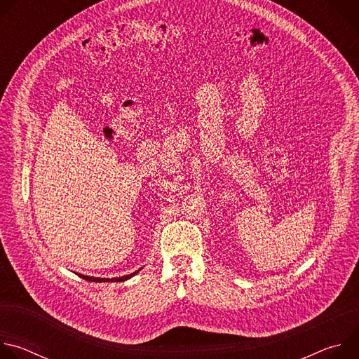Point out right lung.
Listing matches in <instances>:
<instances>
[{
    "label": "right lung",
    "instance_id": "obj_1",
    "mask_svg": "<svg viewBox=\"0 0 359 359\" xmlns=\"http://www.w3.org/2000/svg\"><path fill=\"white\" fill-rule=\"evenodd\" d=\"M139 273V270L137 271H135V273H132V274H129V276H123V277H119V278H95V277H88V276H82V274H78L79 277H82L83 280H88V281H95V283H108V281H125V280H128V278H130V277H133V276H136Z\"/></svg>",
    "mask_w": 359,
    "mask_h": 359
}]
</instances>
